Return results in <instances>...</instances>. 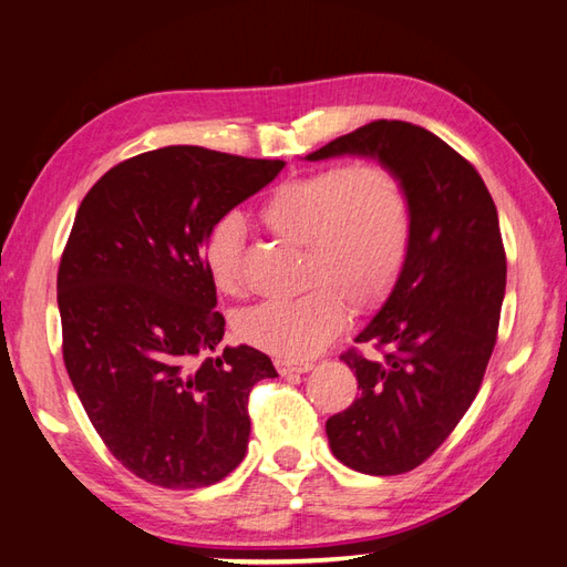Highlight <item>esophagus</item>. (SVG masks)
<instances>
[{"mask_svg":"<svg viewBox=\"0 0 567 567\" xmlns=\"http://www.w3.org/2000/svg\"><path fill=\"white\" fill-rule=\"evenodd\" d=\"M277 371H280V375H299V373H307L312 371V363L309 361H290V359H277L275 361Z\"/></svg>","mask_w":567,"mask_h":567,"instance_id":"obj_1","label":"esophagus"}]
</instances>
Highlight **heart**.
Here are the masks:
<instances>
[{
  "instance_id": "b5f03b06",
  "label": "heart",
  "mask_w": 567,
  "mask_h": 567,
  "mask_svg": "<svg viewBox=\"0 0 567 567\" xmlns=\"http://www.w3.org/2000/svg\"><path fill=\"white\" fill-rule=\"evenodd\" d=\"M277 236L302 243V292L268 299L238 317V334L282 359H309L343 324V299L379 305L410 248V202L398 174L381 164H337L272 188L260 208ZM246 224L224 214L202 243V262L218 292L240 295Z\"/></svg>"
}]
</instances>
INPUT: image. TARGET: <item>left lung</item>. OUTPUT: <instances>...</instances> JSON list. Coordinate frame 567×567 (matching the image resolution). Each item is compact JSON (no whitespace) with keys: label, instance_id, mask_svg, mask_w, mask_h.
Instances as JSON below:
<instances>
[{"label":"left lung","instance_id":"1","mask_svg":"<svg viewBox=\"0 0 567 567\" xmlns=\"http://www.w3.org/2000/svg\"><path fill=\"white\" fill-rule=\"evenodd\" d=\"M371 157L410 202V248L391 295L347 351L361 395L327 420L334 457L391 476L423 464L480 393L506 292V255L489 188L447 142L403 120H375L307 154Z\"/></svg>","mask_w":567,"mask_h":567}]
</instances>
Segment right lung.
Returning <instances> with one entry per match:
<instances>
[{
    "mask_svg": "<svg viewBox=\"0 0 567 567\" xmlns=\"http://www.w3.org/2000/svg\"><path fill=\"white\" fill-rule=\"evenodd\" d=\"M172 144L120 162L85 194L59 268L63 361L115 460L164 489L216 484L246 457L250 388L277 371L226 347L202 262L216 218L282 172Z\"/></svg>",
    "mask_w": 567,
    "mask_h": 567,
    "instance_id": "obj_1",
    "label": "right lung"
}]
</instances>
